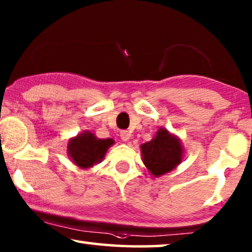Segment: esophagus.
I'll return each instance as SVG.
<instances>
[{
    "label": "esophagus",
    "instance_id": "34e87169",
    "mask_svg": "<svg viewBox=\"0 0 252 252\" xmlns=\"http://www.w3.org/2000/svg\"><path fill=\"white\" fill-rule=\"evenodd\" d=\"M120 137H122V140L124 142H127L130 137V133L128 130H122V132H120Z\"/></svg>",
    "mask_w": 252,
    "mask_h": 252
}]
</instances>
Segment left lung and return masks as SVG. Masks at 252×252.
<instances>
[{
    "mask_svg": "<svg viewBox=\"0 0 252 252\" xmlns=\"http://www.w3.org/2000/svg\"><path fill=\"white\" fill-rule=\"evenodd\" d=\"M140 148L143 163L155 177L174 170L184 158L180 137L163 127L157 130L151 141L141 144Z\"/></svg>",
    "mask_w": 252,
    "mask_h": 252,
    "instance_id": "1",
    "label": "left lung"
}]
</instances>
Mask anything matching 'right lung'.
<instances>
[{
    "label": "right lung",
    "instance_id": "obj_1",
    "mask_svg": "<svg viewBox=\"0 0 252 252\" xmlns=\"http://www.w3.org/2000/svg\"><path fill=\"white\" fill-rule=\"evenodd\" d=\"M114 144L112 138H97L90 130H83L69 140L67 153L71 162L78 168L89 169L100 163L108 149Z\"/></svg>",
    "mask_w": 252,
    "mask_h": 252
}]
</instances>
